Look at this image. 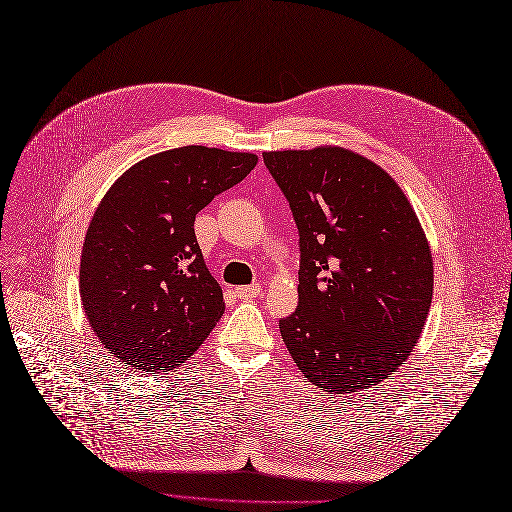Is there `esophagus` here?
Here are the masks:
<instances>
[{
  "label": "esophagus",
  "instance_id": "obj_1",
  "mask_svg": "<svg viewBox=\"0 0 512 512\" xmlns=\"http://www.w3.org/2000/svg\"><path fill=\"white\" fill-rule=\"evenodd\" d=\"M262 291V285L260 283H252V285H243V287H237L235 289V296L239 300H252V298H258Z\"/></svg>",
  "mask_w": 512,
  "mask_h": 512
}]
</instances>
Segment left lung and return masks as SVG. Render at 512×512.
Instances as JSON below:
<instances>
[{
	"label": "left lung",
	"instance_id": "left-lung-1",
	"mask_svg": "<svg viewBox=\"0 0 512 512\" xmlns=\"http://www.w3.org/2000/svg\"><path fill=\"white\" fill-rule=\"evenodd\" d=\"M298 227V308L279 321L304 377L350 394L415 348L433 296L425 233L402 189L342 148L264 152Z\"/></svg>",
	"mask_w": 512,
	"mask_h": 512
}]
</instances>
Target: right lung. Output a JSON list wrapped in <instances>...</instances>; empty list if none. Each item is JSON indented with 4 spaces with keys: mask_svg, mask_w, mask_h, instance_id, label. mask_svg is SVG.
I'll list each match as a JSON object with an SVG mask.
<instances>
[{
    "mask_svg": "<svg viewBox=\"0 0 512 512\" xmlns=\"http://www.w3.org/2000/svg\"><path fill=\"white\" fill-rule=\"evenodd\" d=\"M256 162L204 145L168 150L131 166L97 206L79 287L89 325L120 362L145 373L175 369L221 319L223 289L193 223Z\"/></svg>",
    "mask_w": 512,
    "mask_h": 512,
    "instance_id": "right-lung-1",
    "label": "right lung"
}]
</instances>
